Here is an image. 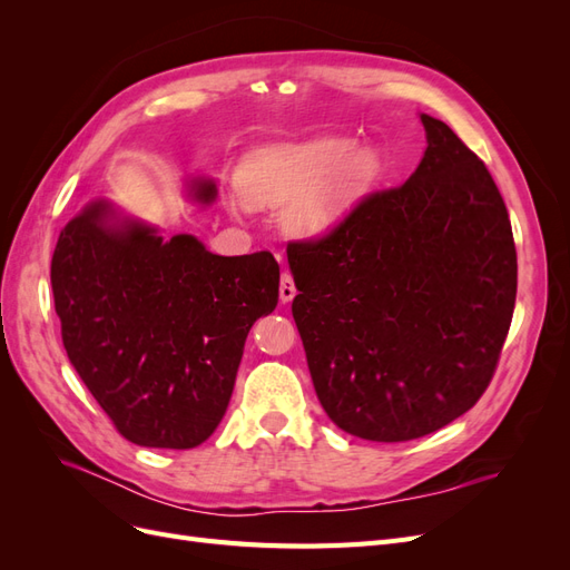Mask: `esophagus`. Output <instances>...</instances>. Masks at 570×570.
Returning a JSON list of instances; mask_svg holds the SVG:
<instances>
[{
	"label": "esophagus",
	"instance_id": "1",
	"mask_svg": "<svg viewBox=\"0 0 570 570\" xmlns=\"http://www.w3.org/2000/svg\"><path fill=\"white\" fill-rule=\"evenodd\" d=\"M297 295V287H295V281H292L289 273H283L281 278V302H292Z\"/></svg>",
	"mask_w": 570,
	"mask_h": 570
}]
</instances>
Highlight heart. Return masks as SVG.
Listing matches in <instances>:
<instances>
[{"mask_svg": "<svg viewBox=\"0 0 570 570\" xmlns=\"http://www.w3.org/2000/svg\"><path fill=\"white\" fill-rule=\"evenodd\" d=\"M383 166L377 147L356 145L350 135L318 132L252 149L237 168V187L254 206H283L287 233L323 237L364 202ZM243 204L235 197L233 206Z\"/></svg>", "mask_w": 570, "mask_h": 570, "instance_id": "obj_1", "label": "heart"}]
</instances>
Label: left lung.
Instances as JSON below:
<instances>
[{
	"instance_id": "obj_1",
	"label": "left lung",
	"mask_w": 570,
	"mask_h": 570,
	"mask_svg": "<svg viewBox=\"0 0 570 570\" xmlns=\"http://www.w3.org/2000/svg\"><path fill=\"white\" fill-rule=\"evenodd\" d=\"M400 187L368 195L316 243H292V302L318 402L344 433L406 442L488 390L515 304L502 195L442 120Z\"/></svg>"
}]
</instances>
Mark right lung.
<instances>
[{
    "label": "right lung",
    "mask_w": 570,
    "mask_h": 570,
    "mask_svg": "<svg viewBox=\"0 0 570 570\" xmlns=\"http://www.w3.org/2000/svg\"><path fill=\"white\" fill-rule=\"evenodd\" d=\"M187 195L209 206L216 180H187ZM278 285L273 254L218 256L187 233L164 239L109 199L68 220L51 256L68 358L118 433L157 450L212 438Z\"/></svg>",
    "instance_id": "add662e5"
}]
</instances>
